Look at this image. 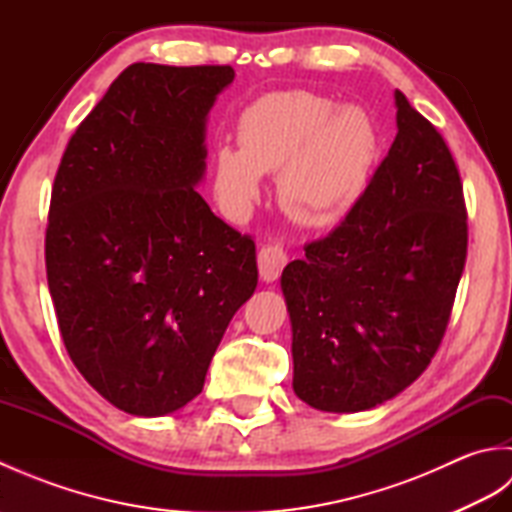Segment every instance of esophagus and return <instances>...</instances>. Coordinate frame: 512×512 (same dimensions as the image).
<instances>
[{
	"mask_svg": "<svg viewBox=\"0 0 512 512\" xmlns=\"http://www.w3.org/2000/svg\"><path fill=\"white\" fill-rule=\"evenodd\" d=\"M286 264H288V253L281 244H268L259 250V255H257L259 277H262V281H266V284L275 281L281 275V270H284Z\"/></svg>",
	"mask_w": 512,
	"mask_h": 512,
	"instance_id": "esophagus-1",
	"label": "esophagus"
}]
</instances>
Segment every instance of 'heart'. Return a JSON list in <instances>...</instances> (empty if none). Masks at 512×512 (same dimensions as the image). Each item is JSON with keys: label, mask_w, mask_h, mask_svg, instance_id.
I'll use <instances>...</instances> for the list:
<instances>
[{"label": "heart", "mask_w": 512, "mask_h": 512, "mask_svg": "<svg viewBox=\"0 0 512 512\" xmlns=\"http://www.w3.org/2000/svg\"><path fill=\"white\" fill-rule=\"evenodd\" d=\"M237 145L213 154V193L239 220L262 195V173H277L279 202L306 226H328L361 200L378 158V129L361 107H336L310 92H281L239 118Z\"/></svg>", "instance_id": "heart-1"}]
</instances>
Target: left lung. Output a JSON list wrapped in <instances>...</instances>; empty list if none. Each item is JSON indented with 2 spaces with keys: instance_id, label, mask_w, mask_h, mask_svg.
Returning a JSON list of instances; mask_svg holds the SVG:
<instances>
[{
  "instance_id": "1",
  "label": "left lung",
  "mask_w": 512,
  "mask_h": 512,
  "mask_svg": "<svg viewBox=\"0 0 512 512\" xmlns=\"http://www.w3.org/2000/svg\"><path fill=\"white\" fill-rule=\"evenodd\" d=\"M398 134L345 220L284 268L295 394L334 413L398 396L438 352L466 262L451 151L400 90Z\"/></svg>"
}]
</instances>
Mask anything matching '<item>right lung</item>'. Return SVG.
<instances>
[{"instance_id":"add662e5","label":"right lung","mask_w":512,"mask_h":512,"mask_svg":"<svg viewBox=\"0 0 512 512\" xmlns=\"http://www.w3.org/2000/svg\"><path fill=\"white\" fill-rule=\"evenodd\" d=\"M231 65L134 63L76 127L54 178L46 273L65 350L132 416H167L257 288L250 235L195 191Z\"/></svg>"}]
</instances>
